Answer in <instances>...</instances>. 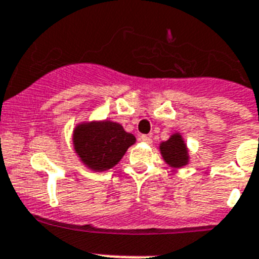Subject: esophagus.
<instances>
[{
  "mask_svg": "<svg viewBox=\"0 0 259 259\" xmlns=\"http://www.w3.org/2000/svg\"><path fill=\"white\" fill-rule=\"evenodd\" d=\"M140 140H141V141H144V143H148V144H149V143H151V141H152V139L149 138L148 135H141V136H140Z\"/></svg>",
  "mask_w": 259,
  "mask_h": 259,
  "instance_id": "34e87169",
  "label": "esophagus"
}]
</instances>
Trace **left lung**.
<instances>
[{
  "label": "left lung",
  "mask_w": 259,
  "mask_h": 259,
  "mask_svg": "<svg viewBox=\"0 0 259 259\" xmlns=\"http://www.w3.org/2000/svg\"><path fill=\"white\" fill-rule=\"evenodd\" d=\"M161 153L163 160L174 167H181L186 165L187 156L186 145L183 143L181 135H173L167 141L161 144Z\"/></svg>",
  "instance_id": "1"
}]
</instances>
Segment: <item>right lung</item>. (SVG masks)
I'll use <instances>...</instances> for the list:
<instances>
[{
  "label": "right lung",
  "mask_w": 259,
  "mask_h": 259,
  "mask_svg": "<svg viewBox=\"0 0 259 259\" xmlns=\"http://www.w3.org/2000/svg\"><path fill=\"white\" fill-rule=\"evenodd\" d=\"M74 149L90 169H111L135 143V136L112 121L81 124L73 134Z\"/></svg>",
  "instance_id": "add662e5"
}]
</instances>
